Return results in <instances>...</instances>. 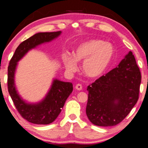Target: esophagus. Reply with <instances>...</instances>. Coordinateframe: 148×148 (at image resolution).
<instances>
[{"mask_svg": "<svg viewBox=\"0 0 148 148\" xmlns=\"http://www.w3.org/2000/svg\"><path fill=\"white\" fill-rule=\"evenodd\" d=\"M75 88H76V89H77V91H81V90L82 89V86L81 84H77L76 86H75Z\"/></svg>", "mask_w": 148, "mask_h": 148, "instance_id": "esophagus-1", "label": "esophagus"}]
</instances>
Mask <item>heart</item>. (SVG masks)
<instances>
[{"instance_id": "heart-1", "label": "heart", "mask_w": 148, "mask_h": 148, "mask_svg": "<svg viewBox=\"0 0 148 148\" xmlns=\"http://www.w3.org/2000/svg\"><path fill=\"white\" fill-rule=\"evenodd\" d=\"M116 50L113 45L99 39H90L76 47L73 56L64 55L62 61L67 72L76 71L77 62H84L82 71L86 76L95 79L102 76L111 65Z\"/></svg>"}]
</instances>
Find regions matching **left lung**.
I'll return each instance as SVG.
<instances>
[{
	"label": "left lung",
	"instance_id": "1",
	"mask_svg": "<svg viewBox=\"0 0 148 148\" xmlns=\"http://www.w3.org/2000/svg\"><path fill=\"white\" fill-rule=\"evenodd\" d=\"M141 74L132 51L116 68L87 87V116L92 124L110 127L121 122L138 99Z\"/></svg>",
	"mask_w": 148,
	"mask_h": 148
}]
</instances>
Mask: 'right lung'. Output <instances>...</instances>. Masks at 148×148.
<instances>
[{
  "label": "right lung",
  "instance_id": "obj_1",
  "mask_svg": "<svg viewBox=\"0 0 148 148\" xmlns=\"http://www.w3.org/2000/svg\"><path fill=\"white\" fill-rule=\"evenodd\" d=\"M61 31L38 32L19 45L10 61L8 68V89L14 104L20 115L29 122L37 125H47L53 122L61 113L65 101L72 93L71 82L53 79L51 87L44 98L38 102L29 103L22 99L15 84V74L18 62L28 52L39 45L57 38Z\"/></svg>",
  "mask_w": 148,
  "mask_h": 148
}]
</instances>
